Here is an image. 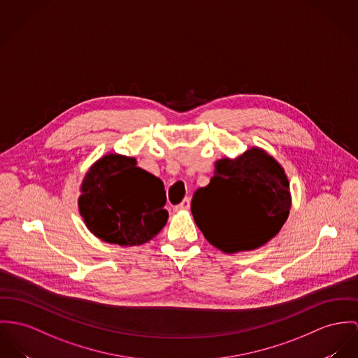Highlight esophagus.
<instances>
[{"label":"esophagus","mask_w":358,"mask_h":358,"mask_svg":"<svg viewBox=\"0 0 358 358\" xmlns=\"http://www.w3.org/2000/svg\"><path fill=\"white\" fill-rule=\"evenodd\" d=\"M189 207H191V200L187 197V199H184L178 206H176L174 210H176V211H187V210H189Z\"/></svg>","instance_id":"esophagus-1"}]
</instances>
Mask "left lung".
<instances>
[{
  "label": "left lung",
  "instance_id": "1",
  "mask_svg": "<svg viewBox=\"0 0 358 358\" xmlns=\"http://www.w3.org/2000/svg\"><path fill=\"white\" fill-rule=\"evenodd\" d=\"M292 194L283 167L260 147L215 162L214 177L193 194V218L224 253L253 250L273 240L287 220Z\"/></svg>",
  "mask_w": 358,
  "mask_h": 358
}]
</instances>
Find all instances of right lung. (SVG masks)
<instances>
[{"mask_svg": "<svg viewBox=\"0 0 358 358\" xmlns=\"http://www.w3.org/2000/svg\"><path fill=\"white\" fill-rule=\"evenodd\" d=\"M136 164L134 157L109 152L83 178L80 215L87 229L105 243L120 247L145 244L169 218L162 180Z\"/></svg>", "mask_w": 358, "mask_h": 358, "instance_id": "add662e5", "label": "right lung"}]
</instances>
